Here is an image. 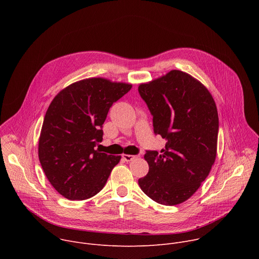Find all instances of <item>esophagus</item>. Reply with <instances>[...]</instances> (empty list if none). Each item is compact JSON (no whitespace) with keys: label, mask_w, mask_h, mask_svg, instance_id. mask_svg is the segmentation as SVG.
I'll use <instances>...</instances> for the list:
<instances>
[{"label":"esophagus","mask_w":259,"mask_h":259,"mask_svg":"<svg viewBox=\"0 0 259 259\" xmlns=\"http://www.w3.org/2000/svg\"><path fill=\"white\" fill-rule=\"evenodd\" d=\"M138 156H134V155H122V158L126 161V162H131L133 161L134 159H136Z\"/></svg>","instance_id":"1"}]
</instances>
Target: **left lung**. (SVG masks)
<instances>
[{
    "instance_id": "8db88e82",
    "label": "left lung",
    "mask_w": 259,
    "mask_h": 259,
    "mask_svg": "<svg viewBox=\"0 0 259 259\" xmlns=\"http://www.w3.org/2000/svg\"><path fill=\"white\" fill-rule=\"evenodd\" d=\"M153 116L154 133L165 149L146 151L149 173L138 179L142 192L162 205L191 198L208 176L216 158L218 114L206 87L189 73L171 70L138 87Z\"/></svg>"
}]
</instances>
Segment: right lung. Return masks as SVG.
Wrapping results in <instances>:
<instances>
[{"instance_id": "obj_1", "label": "right lung", "mask_w": 259, "mask_h": 259, "mask_svg": "<svg viewBox=\"0 0 259 259\" xmlns=\"http://www.w3.org/2000/svg\"><path fill=\"white\" fill-rule=\"evenodd\" d=\"M132 85L86 79L60 91L50 103L39 139V160L64 198L86 200L99 193L121 156L96 150L109 108Z\"/></svg>"}]
</instances>
